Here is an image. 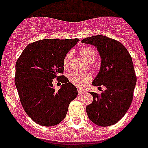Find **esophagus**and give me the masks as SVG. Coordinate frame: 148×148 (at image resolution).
Returning a JSON list of instances; mask_svg holds the SVG:
<instances>
[{
    "mask_svg": "<svg viewBox=\"0 0 148 148\" xmlns=\"http://www.w3.org/2000/svg\"><path fill=\"white\" fill-rule=\"evenodd\" d=\"M78 95H83V94L85 93V91H84V90H82V89H78Z\"/></svg>",
    "mask_w": 148,
    "mask_h": 148,
    "instance_id": "34e87169",
    "label": "esophagus"
}]
</instances>
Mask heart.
Masks as SVG:
<instances>
[{
    "instance_id": "b5f03b06",
    "label": "heart",
    "mask_w": 148,
    "mask_h": 148,
    "mask_svg": "<svg viewBox=\"0 0 148 148\" xmlns=\"http://www.w3.org/2000/svg\"><path fill=\"white\" fill-rule=\"evenodd\" d=\"M78 52L81 56L88 63H93L96 58V52L93 48L90 47H82L79 48ZM72 58V53H66L63 59V66L65 69L69 67L70 59ZM68 78L70 83L78 87H84L87 83L92 80V75L90 73H82L73 72L69 74Z\"/></svg>"
}]
</instances>
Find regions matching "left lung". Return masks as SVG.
<instances>
[{
	"label": "left lung",
	"mask_w": 148,
	"mask_h": 148,
	"mask_svg": "<svg viewBox=\"0 0 148 148\" xmlns=\"http://www.w3.org/2000/svg\"><path fill=\"white\" fill-rule=\"evenodd\" d=\"M97 47L101 58L100 71L92 85H104V92L92 95V102L86 107L91 121L101 127L118 122L127 113L133 98L136 83L133 61L122 44L104 35H95L82 40Z\"/></svg>",
	"instance_id": "left-lung-1"
}]
</instances>
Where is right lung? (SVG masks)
Wrapping results in <instances>:
<instances>
[{"label": "right lung", "mask_w": 148, "mask_h": 148, "mask_svg": "<svg viewBox=\"0 0 148 148\" xmlns=\"http://www.w3.org/2000/svg\"><path fill=\"white\" fill-rule=\"evenodd\" d=\"M78 41L37 40L27 45L17 61L15 83L21 103L27 114L41 126H54L63 121L69 104L78 95L76 87L61 75L64 57ZM55 78L63 84L58 91L53 88Z\"/></svg>", "instance_id": "obj_1"}]
</instances>
